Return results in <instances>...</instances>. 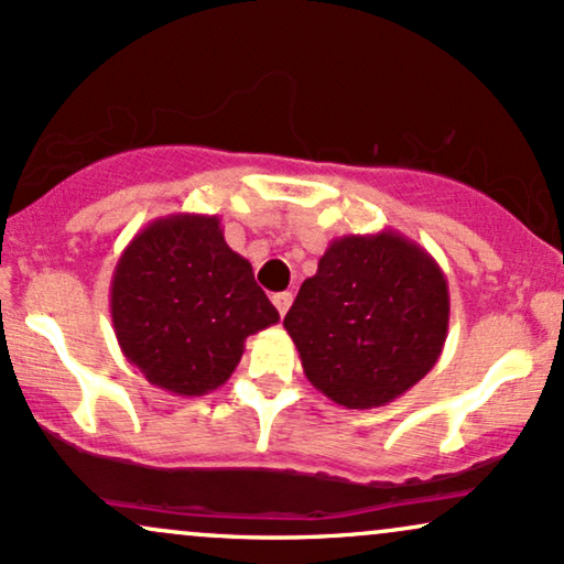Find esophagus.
<instances>
[{
	"instance_id": "esophagus-1",
	"label": "esophagus",
	"mask_w": 564,
	"mask_h": 564,
	"mask_svg": "<svg viewBox=\"0 0 564 564\" xmlns=\"http://www.w3.org/2000/svg\"><path fill=\"white\" fill-rule=\"evenodd\" d=\"M291 302H294V294H291V291H281V294H275V296H273L275 310H278V313H281V315H286V313H289Z\"/></svg>"
}]
</instances>
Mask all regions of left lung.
Here are the masks:
<instances>
[{"label":"left lung","mask_w":564,"mask_h":564,"mask_svg":"<svg viewBox=\"0 0 564 564\" xmlns=\"http://www.w3.org/2000/svg\"><path fill=\"white\" fill-rule=\"evenodd\" d=\"M448 281L398 230L341 236L283 318L304 377L345 408H377L422 381L448 336Z\"/></svg>","instance_id":"1"}]
</instances>
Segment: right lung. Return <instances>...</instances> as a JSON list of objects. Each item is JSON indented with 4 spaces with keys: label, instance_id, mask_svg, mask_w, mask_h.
<instances>
[{
    "label": "right lung",
    "instance_id": "1",
    "mask_svg": "<svg viewBox=\"0 0 564 564\" xmlns=\"http://www.w3.org/2000/svg\"><path fill=\"white\" fill-rule=\"evenodd\" d=\"M121 352L159 390L198 398L223 387L246 336L278 323L249 260L225 243L217 215L153 219L129 241L111 281Z\"/></svg>",
    "mask_w": 564,
    "mask_h": 564
}]
</instances>
